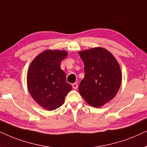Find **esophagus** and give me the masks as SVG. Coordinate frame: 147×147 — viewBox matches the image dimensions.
I'll list each match as a JSON object with an SVG mask.
<instances>
[{"instance_id":"esophagus-1","label":"esophagus","mask_w":147,"mask_h":147,"mask_svg":"<svg viewBox=\"0 0 147 147\" xmlns=\"http://www.w3.org/2000/svg\"><path fill=\"white\" fill-rule=\"evenodd\" d=\"M72 87L74 89H77L78 88V84L77 83H72Z\"/></svg>"}]
</instances>
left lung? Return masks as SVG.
Segmentation results:
<instances>
[{
    "instance_id": "8db88e82",
    "label": "left lung",
    "mask_w": 147,
    "mask_h": 147,
    "mask_svg": "<svg viewBox=\"0 0 147 147\" xmlns=\"http://www.w3.org/2000/svg\"><path fill=\"white\" fill-rule=\"evenodd\" d=\"M85 77L79 87L81 95L91 106L99 107L116 95L122 82L118 61L109 51L94 48L79 52Z\"/></svg>"
}]
</instances>
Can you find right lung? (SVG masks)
<instances>
[{"instance_id": "right-lung-1", "label": "right lung", "mask_w": 147, "mask_h": 147, "mask_svg": "<svg viewBox=\"0 0 147 147\" xmlns=\"http://www.w3.org/2000/svg\"><path fill=\"white\" fill-rule=\"evenodd\" d=\"M66 56L65 50H46L37 56L29 67L27 83L29 93L47 110L61 106L72 89L66 81L65 72L60 68V63Z\"/></svg>"}]
</instances>
